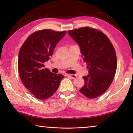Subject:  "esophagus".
Listing matches in <instances>:
<instances>
[{
  "instance_id": "esophagus-1",
  "label": "esophagus",
  "mask_w": 133,
  "mask_h": 133,
  "mask_svg": "<svg viewBox=\"0 0 133 133\" xmlns=\"http://www.w3.org/2000/svg\"><path fill=\"white\" fill-rule=\"evenodd\" d=\"M65 76H68V77H70V78L73 79H75V78L77 77V75H72V74H66L65 75Z\"/></svg>"
}]
</instances>
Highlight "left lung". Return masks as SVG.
<instances>
[{"instance_id": "8db88e82", "label": "left lung", "mask_w": 133, "mask_h": 133, "mask_svg": "<svg viewBox=\"0 0 133 133\" xmlns=\"http://www.w3.org/2000/svg\"><path fill=\"white\" fill-rule=\"evenodd\" d=\"M81 48L89 75L79 91L88 98H95L108 89L114 78L117 60L114 47L105 34L90 27L68 31Z\"/></svg>"}]
</instances>
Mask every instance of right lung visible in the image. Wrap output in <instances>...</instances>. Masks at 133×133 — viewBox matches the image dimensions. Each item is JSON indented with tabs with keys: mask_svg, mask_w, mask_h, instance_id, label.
Listing matches in <instances>:
<instances>
[{
	"mask_svg": "<svg viewBox=\"0 0 133 133\" xmlns=\"http://www.w3.org/2000/svg\"><path fill=\"white\" fill-rule=\"evenodd\" d=\"M66 31L43 29L27 38L19 50L18 69L21 81L34 96L41 100L51 97L58 88L64 76L52 73L44 63L53 53L57 44Z\"/></svg>",
	"mask_w": 133,
	"mask_h": 133,
	"instance_id": "right-lung-1",
	"label": "right lung"
}]
</instances>
